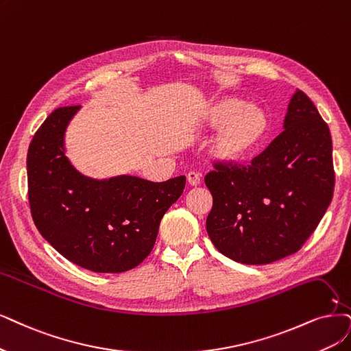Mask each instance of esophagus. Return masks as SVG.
Listing matches in <instances>:
<instances>
[{"label": "esophagus", "mask_w": 351, "mask_h": 351, "mask_svg": "<svg viewBox=\"0 0 351 351\" xmlns=\"http://www.w3.org/2000/svg\"><path fill=\"white\" fill-rule=\"evenodd\" d=\"M186 180L191 186H198L201 184V175L197 172H189L186 175Z\"/></svg>", "instance_id": "1"}]
</instances>
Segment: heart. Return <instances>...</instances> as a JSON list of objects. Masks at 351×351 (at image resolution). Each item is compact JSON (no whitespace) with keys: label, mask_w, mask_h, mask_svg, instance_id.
Listing matches in <instances>:
<instances>
[{"label":"heart","mask_w":351,"mask_h":351,"mask_svg":"<svg viewBox=\"0 0 351 351\" xmlns=\"http://www.w3.org/2000/svg\"><path fill=\"white\" fill-rule=\"evenodd\" d=\"M191 127L198 133L217 130L208 146L210 159L221 166H234L253 158L263 146L270 132V119L261 106L221 97L193 112Z\"/></svg>","instance_id":"obj_1"}]
</instances>
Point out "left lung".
Listing matches in <instances>:
<instances>
[{
	"instance_id": "left-lung-1",
	"label": "left lung",
	"mask_w": 351,
	"mask_h": 351,
	"mask_svg": "<svg viewBox=\"0 0 351 351\" xmlns=\"http://www.w3.org/2000/svg\"><path fill=\"white\" fill-rule=\"evenodd\" d=\"M213 195L206 232L234 262L267 265L302 247L334 191L330 128L302 90L292 95L283 132L250 166L205 176Z\"/></svg>"
}]
</instances>
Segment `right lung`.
Returning <instances> with one entry per match:
<instances>
[{"label": "right lung", "mask_w": 351, "mask_h": 351, "mask_svg": "<svg viewBox=\"0 0 351 351\" xmlns=\"http://www.w3.org/2000/svg\"><path fill=\"white\" fill-rule=\"evenodd\" d=\"M81 106L51 112L27 153L29 201L45 240L69 262L95 274H121L150 254L165 213L186 178L150 182L132 175L95 179L66 156L64 134Z\"/></svg>", "instance_id": "obj_1"}]
</instances>
